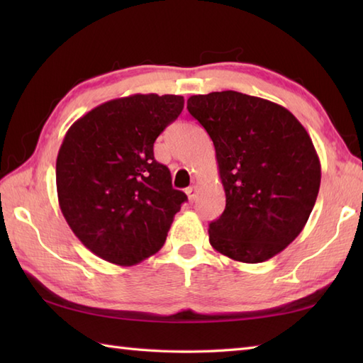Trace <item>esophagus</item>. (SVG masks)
<instances>
[{"instance_id":"obj_1","label":"esophagus","mask_w":363,"mask_h":363,"mask_svg":"<svg viewBox=\"0 0 363 363\" xmlns=\"http://www.w3.org/2000/svg\"><path fill=\"white\" fill-rule=\"evenodd\" d=\"M186 194H187L190 201H195V198H196V195H198V189H196L195 186H191V187H189V189L186 190Z\"/></svg>"}]
</instances>
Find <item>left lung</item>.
<instances>
[{
  "instance_id": "left-lung-1",
  "label": "left lung",
  "mask_w": 363,
  "mask_h": 363,
  "mask_svg": "<svg viewBox=\"0 0 363 363\" xmlns=\"http://www.w3.org/2000/svg\"><path fill=\"white\" fill-rule=\"evenodd\" d=\"M187 109L212 138L226 194L211 245L245 264L272 259L299 235L317 201L312 138L285 107L240 91L194 95Z\"/></svg>"
}]
</instances>
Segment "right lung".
<instances>
[{
    "instance_id": "1",
    "label": "right lung",
    "mask_w": 363,
    "mask_h": 363,
    "mask_svg": "<svg viewBox=\"0 0 363 363\" xmlns=\"http://www.w3.org/2000/svg\"><path fill=\"white\" fill-rule=\"evenodd\" d=\"M184 96L130 95L99 104L67 130L56 162L59 206L74 235L111 264L157 252L187 195L154 159Z\"/></svg>"
}]
</instances>
